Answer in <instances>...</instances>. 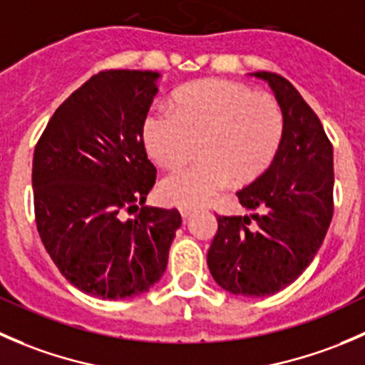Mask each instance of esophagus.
Masks as SVG:
<instances>
[{
	"mask_svg": "<svg viewBox=\"0 0 365 365\" xmlns=\"http://www.w3.org/2000/svg\"><path fill=\"white\" fill-rule=\"evenodd\" d=\"M179 211H181L182 220H187V218H190L191 215H193L195 209H191V207H181V209H179Z\"/></svg>",
	"mask_w": 365,
	"mask_h": 365,
	"instance_id": "obj_1",
	"label": "esophagus"
}]
</instances>
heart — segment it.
<instances>
[{
  "label": "heart",
  "instance_id": "b5f03b06",
  "mask_svg": "<svg viewBox=\"0 0 365 365\" xmlns=\"http://www.w3.org/2000/svg\"><path fill=\"white\" fill-rule=\"evenodd\" d=\"M284 136L279 103L229 79H205L178 90L172 111L150 108L142 120L147 154L163 167H175L193 154L202 160L170 172L161 181L165 200L200 205L230 186L264 174Z\"/></svg>",
  "mask_w": 365,
  "mask_h": 365
}]
</instances>
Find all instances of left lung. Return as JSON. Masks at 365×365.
I'll list each match as a JSON object with an SVG mask.
<instances>
[{
    "mask_svg": "<svg viewBox=\"0 0 365 365\" xmlns=\"http://www.w3.org/2000/svg\"><path fill=\"white\" fill-rule=\"evenodd\" d=\"M250 76L275 93L284 113L282 143L268 170L236 193L250 215L216 218L207 266L222 289L261 298L293 284L323 245L334 215V149L317 115L286 78Z\"/></svg>",
    "mask_w": 365,
    "mask_h": 365,
    "instance_id": "left-lung-1",
    "label": "left lung"
}]
</instances>
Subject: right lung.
<instances>
[{
  "label": "right lung",
  "mask_w": 365,
  "mask_h": 365,
  "mask_svg": "<svg viewBox=\"0 0 365 365\" xmlns=\"http://www.w3.org/2000/svg\"><path fill=\"white\" fill-rule=\"evenodd\" d=\"M160 72L104 71L72 92L46 125L34 154L35 220L61 275L90 297L135 298L163 277L181 227L178 209L142 207L156 168L142 120Z\"/></svg>",
  "instance_id": "right-lung-1"
}]
</instances>
